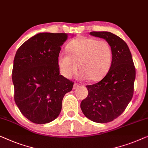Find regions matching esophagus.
Returning <instances> with one entry per match:
<instances>
[{
    "label": "esophagus",
    "instance_id": "34e87169",
    "mask_svg": "<svg viewBox=\"0 0 148 148\" xmlns=\"http://www.w3.org/2000/svg\"><path fill=\"white\" fill-rule=\"evenodd\" d=\"M79 87V85L77 84V83H75L74 85H73V89H75L77 88H78V87Z\"/></svg>",
    "mask_w": 148,
    "mask_h": 148
}]
</instances>
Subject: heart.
<instances>
[{
    "label": "heart",
    "instance_id": "heart-1",
    "mask_svg": "<svg viewBox=\"0 0 148 148\" xmlns=\"http://www.w3.org/2000/svg\"><path fill=\"white\" fill-rule=\"evenodd\" d=\"M69 55L60 53L57 63L61 73L71 78L77 72L81 79L100 80L106 75L112 63V49L106 40L90 37H77L67 46Z\"/></svg>",
    "mask_w": 148,
    "mask_h": 148
}]
</instances>
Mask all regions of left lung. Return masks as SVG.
I'll list each match as a JSON object with an SVG mask.
<instances>
[{
  "mask_svg": "<svg viewBox=\"0 0 148 148\" xmlns=\"http://www.w3.org/2000/svg\"><path fill=\"white\" fill-rule=\"evenodd\" d=\"M90 35L104 38L112 49V63L105 77L87 85L88 95L81 103L85 117L96 123H108L125 111L134 95L136 69L127 45L118 36L107 31Z\"/></svg>",
  "mask_w": 148,
  "mask_h": 148,
  "instance_id": "obj_1",
  "label": "left lung"
}]
</instances>
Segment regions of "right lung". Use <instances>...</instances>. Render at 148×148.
<instances>
[{"label":"right lung","instance_id":"obj_1","mask_svg":"<svg viewBox=\"0 0 148 148\" xmlns=\"http://www.w3.org/2000/svg\"><path fill=\"white\" fill-rule=\"evenodd\" d=\"M67 33H41L17 50L12 73L14 98L24 116L45 124L59 116L64 95L73 83L59 75L57 58Z\"/></svg>","mask_w":148,"mask_h":148}]
</instances>
